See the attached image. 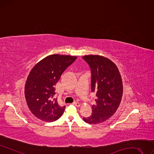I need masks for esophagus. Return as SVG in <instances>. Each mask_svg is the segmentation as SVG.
<instances>
[{
    "label": "esophagus",
    "mask_w": 154,
    "mask_h": 154,
    "mask_svg": "<svg viewBox=\"0 0 154 154\" xmlns=\"http://www.w3.org/2000/svg\"><path fill=\"white\" fill-rule=\"evenodd\" d=\"M73 105H74L75 106H77V107H79L81 105H80V103H78V102H73Z\"/></svg>",
    "instance_id": "34e87169"
}]
</instances>
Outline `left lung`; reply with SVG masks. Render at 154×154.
<instances>
[{
  "label": "left lung",
  "instance_id": "obj_1",
  "mask_svg": "<svg viewBox=\"0 0 154 154\" xmlns=\"http://www.w3.org/2000/svg\"><path fill=\"white\" fill-rule=\"evenodd\" d=\"M91 72V92L96 94L92 114L83 120L89 124L103 122L112 116L121 103L123 93L122 78L111 60L98 55L84 56Z\"/></svg>",
  "mask_w": 154,
  "mask_h": 154
}]
</instances>
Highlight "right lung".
I'll return each instance as SVG.
<instances>
[{"mask_svg":"<svg viewBox=\"0 0 154 154\" xmlns=\"http://www.w3.org/2000/svg\"><path fill=\"white\" fill-rule=\"evenodd\" d=\"M76 59V56L50 55L40 61L30 71L25 84V96L30 110L38 119L51 122L62 116L65 106H60L57 98H53L54 86Z\"/></svg>","mask_w":154,"mask_h":154,"instance_id":"right-lung-1","label":"right lung"}]
</instances>
